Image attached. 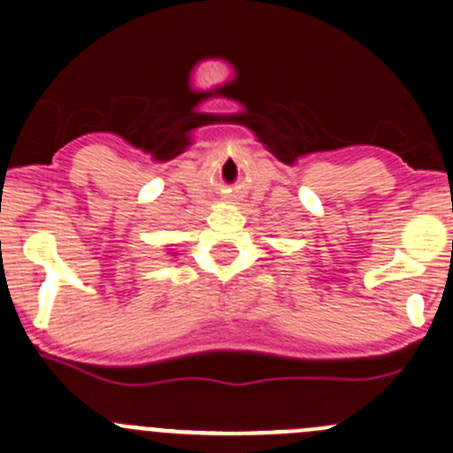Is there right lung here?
I'll return each mask as SVG.
<instances>
[{
	"mask_svg": "<svg viewBox=\"0 0 453 453\" xmlns=\"http://www.w3.org/2000/svg\"><path fill=\"white\" fill-rule=\"evenodd\" d=\"M168 254H171V252H168Z\"/></svg>",
	"mask_w": 453,
	"mask_h": 453,
	"instance_id": "right-lung-1",
	"label": "right lung"
}]
</instances>
